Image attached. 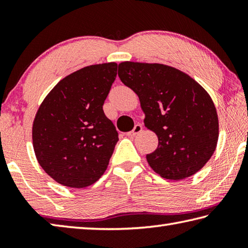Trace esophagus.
Listing matches in <instances>:
<instances>
[{"instance_id": "1", "label": "esophagus", "mask_w": 248, "mask_h": 248, "mask_svg": "<svg viewBox=\"0 0 248 248\" xmlns=\"http://www.w3.org/2000/svg\"><path fill=\"white\" fill-rule=\"evenodd\" d=\"M142 129H143V127H142V124H138L134 125V128L131 130V131L127 133V136L128 137H136L137 134H139L142 131Z\"/></svg>"}]
</instances>
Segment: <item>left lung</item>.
<instances>
[{"instance_id":"1","label":"left lung","mask_w":248,"mask_h":248,"mask_svg":"<svg viewBox=\"0 0 248 248\" xmlns=\"http://www.w3.org/2000/svg\"><path fill=\"white\" fill-rule=\"evenodd\" d=\"M118 75L140 99L144 125L158 145L146 155L155 173L170 180L196 174L215 153L219 119L212 98L183 71L161 63L124 61Z\"/></svg>"}]
</instances>
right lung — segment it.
I'll return each instance as SVG.
<instances>
[{
	"mask_svg": "<svg viewBox=\"0 0 248 248\" xmlns=\"http://www.w3.org/2000/svg\"><path fill=\"white\" fill-rule=\"evenodd\" d=\"M117 63L94 64L62 78L37 110L32 145L37 161L57 183L85 188L107 170L118 132L103 105Z\"/></svg>",
	"mask_w": 248,
	"mask_h": 248,
	"instance_id": "add662e5",
	"label": "right lung"
}]
</instances>
